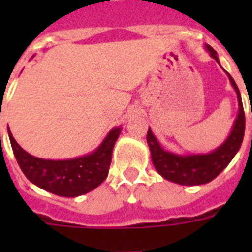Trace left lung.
<instances>
[{
	"label": "left lung",
	"instance_id": "1",
	"mask_svg": "<svg viewBox=\"0 0 252 252\" xmlns=\"http://www.w3.org/2000/svg\"><path fill=\"white\" fill-rule=\"evenodd\" d=\"M204 47L206 51L209 52V55L220 64L217 52L209 44H205ZM227 75L233 90L236 92V95H238L239 112L236 119L233 121L232 129L229 132L228 137L213 151L205 154H177L169 151V150H164L159 144L158 139L155 137L153 131L148 128L147 144L150 153H151V160H153L154 167L164 180L185 186L204 185V184H208L215 180L217 175L229 164L233 157L238 154L239 148L243 142L246 120H244V110L240 92H239L233 78L228 72Z\"/></svg>",
	"mask_w": 252,
	"mask_h": 252
}]
</instances>
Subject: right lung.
Returning <instances> with one entry per match:
<instances>
[{"label": "right lung", "instance_id": "right-lung-1", "mask_svg": "<svg viewBox=\"0 0 252 252\" xmlns=\"http://www.w3.org/2000/svg\"><path fill=\"white\" fill-rule=\"evenodd\" d=\"M121 126L112 128L92 153L71 159H41L20 147L8 126L12 150L20 169L33 185L61 197H78L99 186L109 173L112 151Z\"/></svg>", "mask_w": 252, "mask_h": 252}]
</instances>
